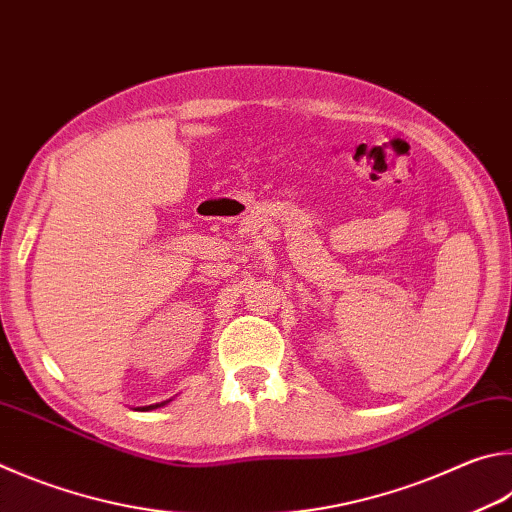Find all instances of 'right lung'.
<instances>
[{"label": "right lung", "mask_w": 512, "mask_h": 512, "mask_svg": "<svg viewBox=\"0 0 512 512\" xmlns=\"http://www.w3.org/2000/svg\"><path fill=\"white\" fill-rule=\"evenodd\" d=\"M165 403H170V401H165ZM165 403H156V405H147V407H141L143 412H147V410H156V407H161V405H165Z\"/></svg>", "instance_id": "right-lung-1"}]
</instances>
